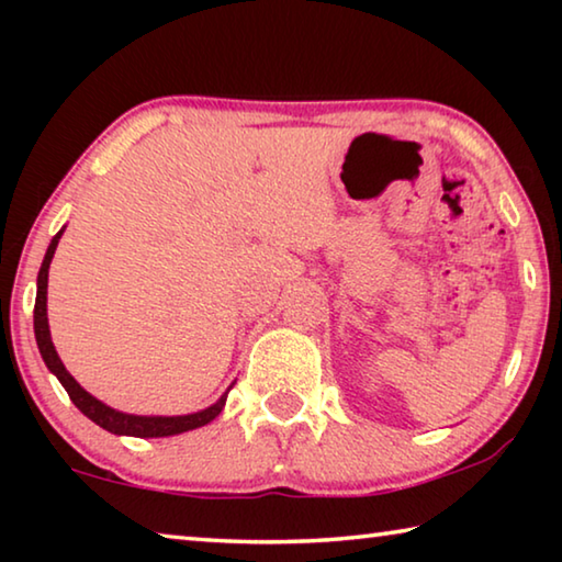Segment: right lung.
Masks as SVG:
<instances>
[{
	"instance_id": "1",
	"label": "right lung",
	"mask_w": 562,
	"mask_h": 562,
	"mask_svg": "<svg viewBox=\"0 0 562 562\" xmlns=\"http://www.w3.org/2000/svg\"><path fill=\"white\" fill-rule=\"evenodd\" d=\"M64 233V227L54 235V240L49 243V250L44 255L40 278H36V302H34V335H36V345H40L44 364L49 367V372L56 374L61 386L66 389L71 402L83 416H89L93 424H99L101 429H106L111 434L119 436H138V439H160V436H176L183 431H193L198 426L211 424L213 418L223 412L227 392L217 398L213 406L203 408V412L195 414H186V416H136V414H123L116 412V408L106 406L99 402L97 396H91L87 389H81V384L66 372V367L61 364L59 355H56L54 341L49 335V319H46V284H49V265L54 258L56 245H59V237Z\"/></svg>"
}]
</instances>
